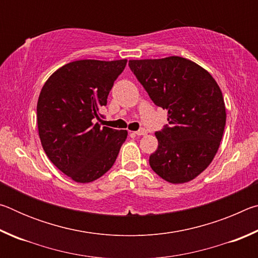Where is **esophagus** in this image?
Instances as JSON below:
<instances>
[{
  "mask_svg": "<svg viewBox=\"0 0 258 258\" xmlns=\"http://www.w3.org/2000/svg\"><path fill=\"white\" fill-rule=\"evenodd\" d=\"M134 134H137V135H139V137H141V135H146L147 134V131L142 128V130L137 131V132H134Z\"/></svg>",
  "mask_w": 258,
  "mask_h": 258,
  "instance_id": "obj_1",
  "label": "esophagus"
}]
</instances>
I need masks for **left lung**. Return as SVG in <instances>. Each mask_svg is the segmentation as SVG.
<instances>
[{
  "instance_id": "left-lung-1",
  "label": "left lung",
  "mask_w": 258,
  "mask_h": 258,
  "mask_svg": "<svg viewBox=\"0 0 258 258\" xmlns=\"http://www.w3.org/2000/svg\"><path fill=\"white\" fill-rule=\"evenodd\" d=\"M128 66L156 106L167 110L169 126L155 133L158 148L150 167L174 184L194 180L212 163L223 137L220 86L206 69L177 55L130 60Z\"/></svg>"
}]
</instances>
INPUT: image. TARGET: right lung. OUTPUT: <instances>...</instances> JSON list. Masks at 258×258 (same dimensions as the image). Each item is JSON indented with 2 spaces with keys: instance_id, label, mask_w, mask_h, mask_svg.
Returning a JSON list of instances; mask_svg holds the SVG:
<instances>
[{
  "instance_id": "obj_1",
  "label": "right lung",
  "mask_w": 258,
  "mask_h": 258,
  "mask_svg": "<svg viewBox=\"0 0 258 258\" xmlns=\"http://www.w3.org/2000/svg\"><path fill=\"white\" fill-rule=\"evenodd\" d=\"M127 60H77L63 64L43 85L37 101V127L46 156L77 183H90L112 167L126 130L101 127L113 82Z\"/></svg>"
}]
</instances>
